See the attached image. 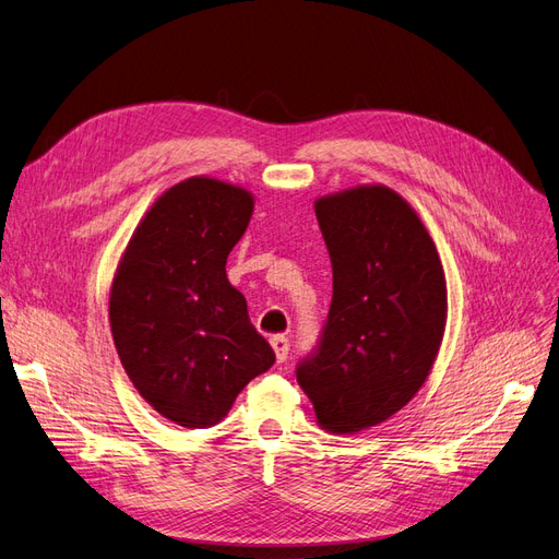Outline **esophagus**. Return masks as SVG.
Instances as JSON below:
<instances>
[{
    "mask_svg": "<svg viewBox=\"0 0 559 559\" xmlns=\"http://www.w3.org/2000/svg\"><path fill=\"white\" fill-rule=\"evenodd\" d=\"M271 346L275 348V355H277V362H284L288 357V337H284V334H275V337L271 340Z\"/></svg>",
    "mask_w": 559,
    "mask_h": 559,
    "instance_id": "esophagus-1",
    "label": "esophagus"
}]
</instances>
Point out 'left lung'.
Wrapping results in <instances>:
<instances>
[{
    "label": "left lung",
    "instance_id": "1",
    "mask_svg": "<svg viewBox=\"0 0 559 559\" xmlns=\"http://www.w3.org/2000/svg\"><path fill=\"white\" fill-rule=\"evenodd\" d=\"M317 219L332 263V302L321 337L296 378L332 433L385 421L433 367L448 286L417 213L385 186L321 197Z\"/></svg>",
    "mask_w": 559,
    "mask_h": 559
}]
</instances>
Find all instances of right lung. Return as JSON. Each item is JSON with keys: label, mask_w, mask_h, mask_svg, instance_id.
I'll return each mask as SVG.
<instances>
[{"label": "right lung", "mask_w": 559, "mask_h": 559, "mask_svg": "<svg viewBox=\"0 0 559 559\" xmlns=\"http://www.w3.org/2000/svg\"><path fill=\"white\" fill-rule=\"evenodd\" d=\"M252 209L248 190L188 178L144 215L111 282L109 325L126 373L186 429L213 427L275 362L225 267Z\"/></svg>", "instance_id": "1"}]
</instances>
